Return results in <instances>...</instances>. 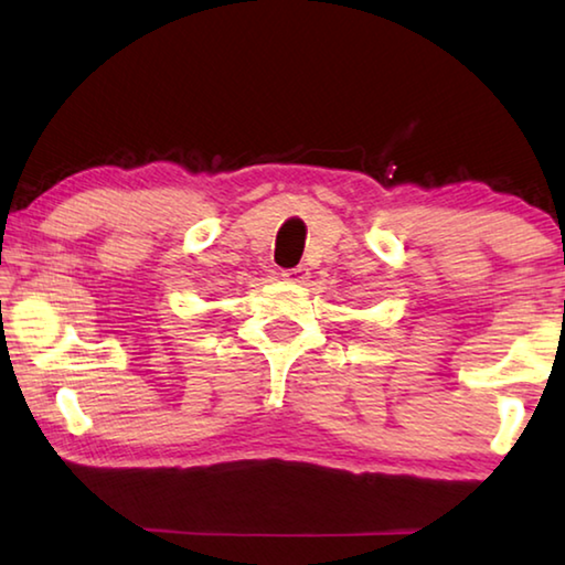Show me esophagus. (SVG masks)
<instances>
[{
  "label": "esophagus",
  "mask_w": 565,
  "mask_h": 565,
  "mask_svg": "<svg viewBox=\"0 0 565 565\" xmlns=\"http://www.w3.org/2000/svg\"><path fill=\"white\" fill-rule=\"evenodd\" d=\"M281 276L291 284H303V281H309V269H306V266H296V269L281 271Z\"/></svg>",
  "instance_id": "1"
}]
</instances>
